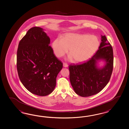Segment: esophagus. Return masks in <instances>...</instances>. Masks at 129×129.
<instances>
[{"instance_id": "esophagus-1", "label": "esophagus", "mask_w": 129, "mask_h": 129, "mask_svg": "<svg viewBox=\"0 0 129 129\" xmlns=\"http://www.w3.org/2000/svg\"><path fill=\"white\" fill-rule=\"evenodd\" d=\"M63 66L64 67H67L68 66V65L66 63H63Z\"/></svg>"}]
</instances>
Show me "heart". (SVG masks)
Instances as JSON below:
<instances>
[{
	"label": "heart",
	"instance_id": "b5f03b06",
	"mask_svg": "<svg viewBox=\"0 0 129 129\" xmlns=\"http://www.w3.org/2000/svg\"><path fill=\"white\" fill-rule=\"evenodd\" d=\"M100 41L94 35L78 33H68L62 39L57 38L53 43L54 53L61 57L69 50V59L76 63H82L89 59L98 49Z\"/></svg>",
	"mask_w": 129,
	"mask_h": 129
}]
</instances>
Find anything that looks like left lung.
Segmentation results:
<instances>
[{
  "label": "left lung",
  "instance_id": "obj_1",
  "mask_svg": "<svg viewBox=\"0 0 129 129\" xmlns=\"http://www.w3.org/2000/svg\"><path fill=\"white\" fill-rule=\"evenodd\" d=\"M99 50L87 61L69 66L70 80L75 92L82 97H88L99 92L110 79L113 68V51L105 36H102ZM100 60L105 66L99 68Z\"/></svg>",
  "mask_w": 129,
  "mask_h": 129
}]
</instances>
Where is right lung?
<instances>
[{"label":"right lung","mask_w":129,"mask_h":129,"mask_svg":"<svg viewBox=\"0 0 129 129\" xmlns=\"http://www.w3.org/2000/svg\"><path fill=\"white\" fill-rule=\"evenodd\" d=\"M50 43L49 37L37 26L28 30L19 43L18 75L26 88L37 95H47L53 92L56 77L63 68Z\"/></svg>","instance_id":"obj_1"}]
</instances>
